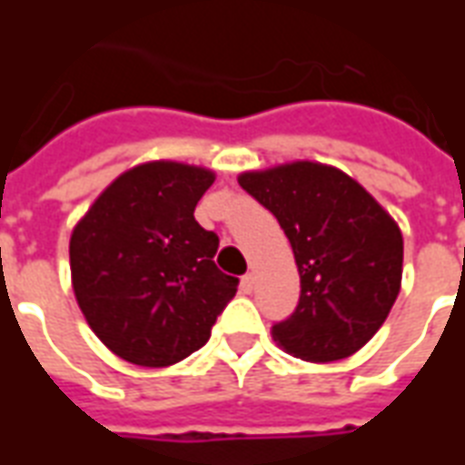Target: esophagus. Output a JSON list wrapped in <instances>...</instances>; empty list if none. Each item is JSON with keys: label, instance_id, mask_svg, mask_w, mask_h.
<instances>
[{"label": "esophagus", "instance_id": "34e87169", "mask_svg": "<svg viewBox=\"0 0 465 465\" xmlns=\"http://www.w3.org/2000/svg\"><path fill=\"white\" fill-rule=\"evenodd\" d=\"M253 283H256V276H253V273H246V276H242V292L252 293Z\"/></svg>", "mask_w": 465, "mask_h": 465}]
</instances>
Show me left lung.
Masks as SVG:
<instances>
[{
    "instance_id": "obj_1",
    "label": "left lung",
    "mask_w": 465,
    "mask_h": 465,
    "mask_svg": "<svg viewBox=\"0 0 465 465\" xmlns=\"http://www.w3.org/2000/svg\"><path fill=\"white\" fill-rule=\"evenodd\" d=\"M279 219L299 266L302 296L273 341L312 363L349 359L379 331L401 292L403 236L356 179L319 162L239 173Z\"/></svg>"
}]
</instances>
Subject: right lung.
Returning a JSON list of instances; mask_svg holds the SVG:
<instances>
[{
    "instance_id": "add662e5",
    "label": "right lung",
    "mask_w": 465,
    "mask_h": 465,
    "mask_svg": "<svg viewBox=\"0 0 465 465\" xmlns=\"http://www.w3.org/2000/svg\"><path fill=\"white\" fill-rule=\"evenodd\" d=\"M212 169L146 162L119 173L76 222L69 266L89 329L119 359L163 369L199 351L239 279L216 269L219 236L193 219Z\"/></svg>"
}]
</instances>
